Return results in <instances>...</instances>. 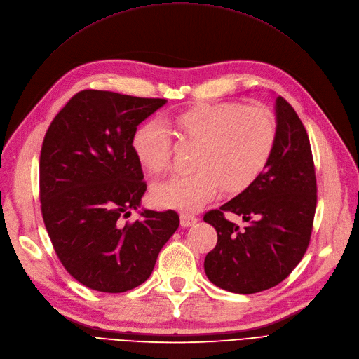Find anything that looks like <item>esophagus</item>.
Wrapping results in <instances>:
<instances>
[{
  "label": "esophagus",
  "instance_id": "obj_1",
  "mask_svg": "<svg viewBox=\"0 0 359 359\" xmlns=\"http://www.w3.org/2000/svg\"><path fill=\"white\" fill-rule=\"evenodd\" d=\"M180 219H181V226L182 228H190L197 222V217L191 213H181Z\"/></svg>",
  "mask_w": 359,
  "mask_h": 359
}]
</instances>
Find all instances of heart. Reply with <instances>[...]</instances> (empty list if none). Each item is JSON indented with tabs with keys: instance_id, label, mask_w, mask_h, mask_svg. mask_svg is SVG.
I'll return each mask as SVG.
<instances>
[{
	"instance_id": "heart-1",
	"label": "heart",
	"mask_w": 359,
	"mask_h": 359,
	"mask_svg": "<svg viewBox=\"0 0 359 359\" xmlns=\"http://www.w3.org/2000/svg\"><path fill=\"white\" fill-rule=\"evenodd\" d=\"M181 139L196 144L194 170L153 187L158 206L193 212L216 196L247 190L269 165L278 139L273 114L262 105L236 102L200 104L172 116ZM133 150L150 174H161L170 161V139L158 121L142 124L133 135Z\"/></svg>"
}]
</instances>
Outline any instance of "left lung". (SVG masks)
<instances>
[{
	"mask_svg": "<svg viewBox=\"0 0 359 359\" xmlns=\"http://www.w3.org/2000/svg\"><path fill=\"white\" fill-rule=\"evenodd\" d=\"M278 139L263 174L219 209L204 215L217 232L204 259L209 280L233 294L266 291L286 279L309 248L317 181L309 134L295 109L276 97ZM229 211L249 225L240 230Z\"/></svg>",
	"mask_w": 359,
	"mask_h": 359,
	"instance_id": "1",
	"label": "left lung"
}]
</instances>
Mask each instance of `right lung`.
Returning a JSON list of instances; mask_svg holds the SVG:
<instances>
[{"instance_id":"add662e5","label":"right lung","mask_w":359,"mask_h":359,"mask_svg":"<svg viewBox=\"0 0 359 359\" xmlns=\"http://www.w3.org/2000/svg\"><path fill=\"white\" fill-rule=\"evenodd\" d=\"M166 99L107 90L76 93L50 123L41 150L43 224L60 262L81 285L119 294L151 275L180 226L174 210H143L147 189L133 150L137 126Z\"/></svg>"}]
</instances>
